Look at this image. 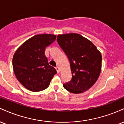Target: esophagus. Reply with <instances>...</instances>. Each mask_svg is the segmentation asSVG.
Wrapping results in <instances>:
<instances>
[{
  "label": "esophagus",
  "instance_id": "obj_1",
  "mask_svg": "<svg viewBox=\"0 0 124 124\" xmlns=\"http://www.w3.org/2000/svg\"><path fill=\"white\" fill-rule=\"evenodd\" d=\"M55 69H56V71H57L58 73H59V72H60V69H59V68L58 66H56V68H55Z\"/></svg>",
  "mask_w": 124,
  "mask_h": 124
}]
</instances>
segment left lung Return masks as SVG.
<instances>
[{"label":"left lung","instance_id":"8db88e82","mask_svg":"<svg viewBox=\"0 0 124 124\" xmlns=\"http://www.w3.org/2000/svg\"><path fill=\"white\" fill-rule=\"evenodd\" d=\"M57 42L69 59L72 72V79L63 87L72 93H83L99 78L101 54L92 41L76 33L58 35Z\"/></svg>","mask_w":124,"mask_h":124}]
</instances>
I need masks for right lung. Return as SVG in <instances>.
Wrapping results in <instances>:
<instances>
[{
  "mask_svg": "<svg viewBox=\"0 0 124 124\" xmlns=\"http://www.w3.org/2000/svg\"><path fill=\"white\" fill-rule=\"evenodd\" d=\"M54 34H38L25 41L13 58V68L18 82L31 92L42 91L49 86L56 70L48 63L45 48L56 39Z\"/></svg>",
  "mask_w": 124,
  "mask_h": 124,
  "instance_id": "add662e5",
  "label": "right lung"
}]
</instances>
